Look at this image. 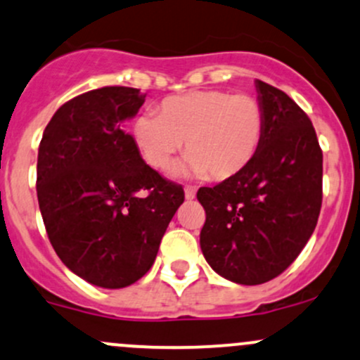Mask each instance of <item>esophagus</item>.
Masks as SVG:
<instances>
[{"label": "esophagus", "mask_w": 360, "mask_h": 360, "mask_svg": "<svg viewBox=\"0 0 360 360\" xmlns=\"http://www.w3.org/2000/svg\"><path fill=\"white\" fill-rule=\"evenodd\" d=\"M184 196H186V200H193L196 196V189L193 186H186L184 188Z\"/></svg>", "instance_id": "1"}]
</instances>
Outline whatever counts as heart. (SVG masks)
Masks as SVG:
<instances>
[{
	"instance_id": "heart-1",
	"label": "heart",
	"mask_w": 360,
	"mask_h": 360,
	"mask_svg": "<svg viewBox=\"0 0 360 360\" xmlns=\"http://www.w3.org/2000/svg\"><path fill=\"white\" fill-rule=\"evenodd\" d=\"M133 140L150 167L165 169L184 141L186 157L176 174L225 181L239 176L258 153L264 112L252 96L196 90L160 102L159 116L143 112L133 121Z\"/></svg>"
}]
</instances>
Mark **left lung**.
<instances>
[{
	"mask_svg": "<svg viewBox=\"0 0 360 360\" xmlns=\"http://www.w3.org/2000/svg\"><path fill=\"white\" fill-rule=\"evenodd\" d=\"M264 112L262 145L239 176L196 198L207 220L200 246L224 278L259 285L290 266L318 224L323 152L307 114L282 90L256 80Z\"/></svg>",
	"mask_w": 360,
	"mask_h": 360,
	"instance_id": "8db88e82",
	"label": "left lung"
}]
</instances>
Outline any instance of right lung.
<instances>
[{"label": "right lung", "instance_id": "1", "mask_svg": "<svg viewBox=\"0 0 360 360\" xmlns=\"http://www.w3.org/2000/svg\"><path fill=\"white\" fill-rule=\"evenodd\" d=\"M143 102L131 86L90 90L54 112L39 145L37 200L51 244L75 275L104 289L147 274L184 201L122 129Z\"/></svg>", "mask_w": 360, "mask_h": 360}]
</instances>
